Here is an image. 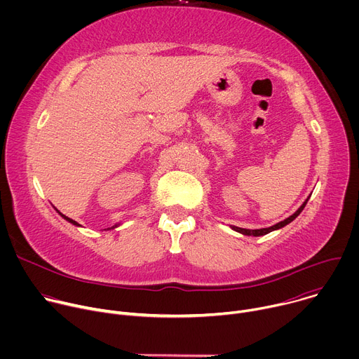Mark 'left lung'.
<instances>
[{"label": "left lung", "instance_id": "1", "mask_svg": "<svg viewBox=\"0 0 359 359\" xmlns=\"http://www.w3.org/2000/svg\"><path fill=\"white\" fill-rule=\"evenodd\" d=\"M310 198V197H309ZM309 198H306L301 206H299V209L294 213V215H291L290 217H287L285 220H283V222H280V223H277V224H274V226H271V227H267V229H255V230H250V229H241V227H237V226H230L234 231H237V233H241V234H244V236H254V237H259V236H264V234H269V233H271V231H274V230H280V229H283L284 226H287V224H290L295 217H298V215L304 210V208H305V204H306V201H309Z\"/></svg>", "mask_w": 359, "mask_h": 359}]
</instances>
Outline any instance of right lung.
<instances>
[{
    "label": "right lung",
    "instance_id": "1",
    "mask_svg": "<svg viewBox=\"0 0 359 359\" xmlns=\"http://www.w3.org/2000/svg\"><path fill=\"white\" fill-rule=\"evenodd\" d=\"M55 210H57V209H55ZM57 212H58V210H57ZM58 213H60V215H61V217H64V219H65V220H67V222H69V223H72V224H74V226H78V227H79V226H81V224H78V223H76V222H75V220H72V219H69V217H67V216H65V215H62V213H61V212H58ZM116 226H118V224H116ZM116 226H115V227H116ZM112 229H114V227H112Z\"/></svg>",
    "mask_w": 359,
    "mask_h": 359
}]
</instances>
